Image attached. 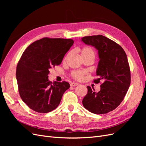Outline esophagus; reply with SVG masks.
Returning <instances> with one entry per match:
<instances>
[{
	"label": "esophagus",
	"mask_w": 146,
	"mask_h": 146,
	"mask_svg": "<svg viewBox=\"0 0 146 146\" xmlns=\"http://www.w3.org/2000/svg\"><path fill=\"white\" fill-rule=\"evenodd\" d=\"M78 85H79V84L78 83H76V82H72V83H70V86H77Z\"/></svg>",
	"instance_id": "esophagus-1"
}]
</instances>
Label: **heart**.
Masks as SVG:
<instances>
[{
	"mask_svg": "<svg viewBox=\"0 0 146 146\" xmlns=\"http://www.w3.org/2000/svg\"><path fill=\"white\" fill-rule=\"evenodd\" d=\"M81 56H86V55H92L94 56V52L91 48L88 47H85L82 48L80 50ZM84 73L81 71H74L72 72V77L77 79V80H82L83 78Z\"/></svg>",
	"mask_w": 146,
	"mask_h": 146,
	"instance_id": "b5f03b06",
	"label": "heart"
}]
</instances>
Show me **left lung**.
<instances>
[{
    "instance_id": "8db88e82",
    "label": "left lung",
    "mask_w": 146,
    "mask_h": 146,
    "mask_svg": "<svg viewBox=\"0 0 146 146\" xmlns=\"http://www.w3.org/2000/svg\"><path fill=\"white\" fill-rule=\"evenodd\" d=\"M81 41L98 51L99 61L96 70L103 83L95 92L88 86V93L82 100L83 107L97 114L111 111L120 105L130 85V70L127 57L122 47L103 35L85 36Z\"/></svg>"
}]
</instances>
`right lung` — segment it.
<instances>
[{
    "mask_svg": "<svg viewBox=\"0 0 146 146\" xmlns=\"http://www.w3.org/2000/svg\"><path fill=\"white\" fill-rule=\"evenodd\" d=\"M74 44L72 39L44 38L26 48L16 68L21 98L35 111L50 112L59 105L70 85L66 82L48 80L49 69L62 62Z\"/></svg>",
    "mask_w": 146,
    "mask_h": 146,
    "instance_id": "1",
    "label": "right lung"
}]
</instances>
